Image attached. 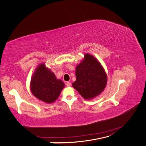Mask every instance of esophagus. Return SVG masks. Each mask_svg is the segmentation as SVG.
<instances>
[{
    "instance_id": "esophagus-1",
    "label": "esophagus",
    "mask_w": 146,
    "mask_h": 146,
    "mask_svg": "<svg viewBox=\"0 0 146 146\" xmlns=\"http://www.w3.org/2000/svg\"><path fill=\"white\" fill-rule=\"evenodd\" d=\"M66 86L70 87V86H71V85H72V84H71V83H70V82H66Z\"/></svg>"
}]
</instances>
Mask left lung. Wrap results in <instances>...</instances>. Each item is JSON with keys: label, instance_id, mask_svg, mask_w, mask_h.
<instances>
[{"label": "left lung", "instance_id": "1", "mask_svg": "<svg viewBox=\"0 0 146 146\" xmlns=\"http://www.w3.org/2000/svg\"><path fill=\"white\" fill-rule=\"evenodd\" d=\"M76 80L73 87L85 99H92L105 89L107 77L100 62L92 55L86 54L76 68Z\"/></svg>", "mask_w": 146, "mask_h": 146}]
</instances>
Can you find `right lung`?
<instances>
[{"instance_id": "right-lung-1", "label": "right lung", "mask_w": 146, "mask_h": 146, "mask_svg": "<svg viewBox=\"0 0 146 146\" xmlns=\"http://www.w3.org/2000/svg\"><path fill=\"white\" fill-rule=\"evenodd\" d=\"M65 84L57 80L55 74L42 63L36 69L31 80V92L36 98L46 103H52L57 99Z\"/></svg>"}]
</instances>
